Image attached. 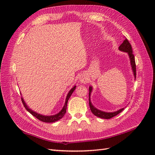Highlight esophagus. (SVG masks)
I'll use <instances>...</instances> for the list:
<instances>
[{"instance_id":"1","label":"esophagus","mask_w":155,"mask_h":155,"mask_svg":"<svg viewBox=\"0 0 155 155\" xmlns=\"http://www.w3.org/2000/svg\"><path fill=\"white\" fill-rule=\"evenodd\" d=\"M79 80L81 82V83H83L84 84H86L88 83V79H87V77H86L85 75H82L79 78Z\"/></svg>"}]
</instances>
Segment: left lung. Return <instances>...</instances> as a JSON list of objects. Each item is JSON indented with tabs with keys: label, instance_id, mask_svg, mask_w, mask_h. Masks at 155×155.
I'll return each mask as SVG.
<instances>
[{
	"label": "left lung",
	"instance_id": "1",
	"mask_svg": "<svg viewBox=\"0 0 155 155\" xmlns=\"http://www.w3.org/2000/svg\"><path fill=\"white\" fill-rule=\"evenodd\" d=\"M119 51L122 52H127L128 55V57L130 59V66H131V69H132L133 75L134 77V79H136V64H135V61H134V57L133 54V50H132V47H131L130 44L129 42L127 40V39H125L124 40L123 42L122 43L119 47H118ZM93 91V87L90 86L89 87V106L91 108V110L92 113H93L95 116L98 117H100L101 118H104V119H109V118H113L116 116L118 114L121 113L122 111L124 110V108H122L118 110L117 111L114 112H104L101 110L98 109L95 107L93 106V104H92L91 101V93Z\"/></svg>",
	"mask_w": 155,
	"mask_h": 155
}]
</instances>
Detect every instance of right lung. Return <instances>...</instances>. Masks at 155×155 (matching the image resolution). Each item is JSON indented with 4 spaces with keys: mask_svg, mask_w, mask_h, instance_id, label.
<instances>
[{
    "mask_svg": "<svg viewBox=\"0 0 155 155\" xmlns=\"http://www.w3.org/2000/svg\"><path fill=\"white\" fill-rule=\"evenodd\" d=\"M76 87L77 86H74L72 87L71 89L68 91V93L67 95V97H66V99H65V103L63 107H62V109L60 110V112H58L57 114H55L53 115H43V114H41L38 113H37V112L34 111L33 110H32L31 108H29V107L27 104V103H25V101L24 100V98L22 97L21 98L22 99V102L23 104H24V106L25 107L26 109H27V111H28L29 113H30L32 115H33L34 117H35L37 118L39 120L42 121V122H45V123H54V122L57 121L58 120H60L61 118H62L64 116V114L66 113V111H67V103H68V101L69 99V98L71 97V94L73 93L74 91L75 90Z\"/></svg>",
    "mask_w": 155,
    "mask_h": 155,
    "instance_id": "right-lung-1",
    "label": "right lung"
}]
</instances>
